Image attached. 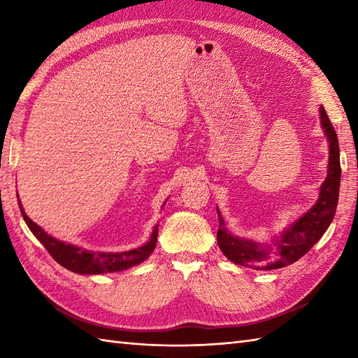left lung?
<instances>
[{
	"label": "left lung",
	"instance_id": "obj_1",
	"mask_svg": "<svg viewBox=\"0 0 358 358\" xmlns=\"http://www.w3.org/2000/svg\"><path fill=\"white\" fill-rule=\"evenodd\" d=\"M320 124L329 144L328 175H326L323 185L320 186L318 200L305 215L295 220V223L286 227L271 243H258L232 235L226 229L224 220L217 209L220 223L217 241L222 252L232 263L257 271L285 268V266L300 260L328 231L337 210L341 169L337 134L334 131V126L331 124L328 115H326L323 106H320Z\"/></svg>",
	"mask_w": 358,
	"mask_h": 358
}]
</instances>
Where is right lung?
Wrapping results in <instances>:
<instances>
[{
	"label": "right lung",
	"instance_id": "obj_1",
	"mask_svg": "<svg viewBox=\"0 0 358 358\" xmlns=\"http://www.w3.org/2000/svg\"><path fill=\"white\" fill-rule=\"evenodd\" d=\"M18 206L30 232L40 240L41 245L48 249V252L55 258V262L62 264L63 268L69 269L75 273H81V275H100V273L126 271L129 268H132V266H136L143 263L144 260H148L149 255L154 252L157 245L158 224L154 226V231H152L149 240L140 248L124 250V252H101V250L92 252V250H86L80 246H73L69 245V243H64L62 240L52 237V235L45 232L43 227L34 223L32 220L26 215L20 200Z\"/></svg>",
	"mask_w": 358,
	"mask_h": 358
}]
</instances>
